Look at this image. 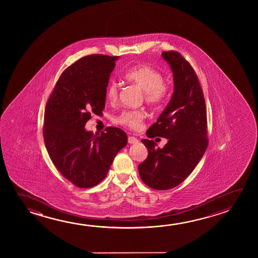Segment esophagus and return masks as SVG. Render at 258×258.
I'll return each instance as SVG.
<instances>
[{
  "mask_svg": "<svg viewBox=\"0 0 258 258\" xmlns=\"http://www.w3.org/2000/svg\"><path fill=\"white\" fill-rule=\"evenodd\" d=\"M127 142L130 144H136L139 142V140L135 138V137H133V136H130L128 138H127Z\"/></svg>",
  "mask_w": 258,
  "mask_h": 258,
  "instance_id": "esophagus-1",
  "label": "esophagus"
}]
</instances>
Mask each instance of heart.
<instances>
[{
  "label": "heart",
  "mask_w": 258,
  "mask_h": 258,
  "mask_svg": "<svg viewBox=\"0 0 258 258\" xmlns=\"http://www.w3.org/2000/svg\"><path fill=\"white\" fill-rule=\"evenodd\" d=\"M125 77L143 91L145 102L150 105H160L169 91V85L160 71L149 66H138L127 70ZM118 85L115 80H110L106 87V98L115 102L118 98ZM146 114L143 110H123L116 118V122L131 130H139L142 126Z\"/></svg>",
  "instance_id": "1"
}]
</instances>
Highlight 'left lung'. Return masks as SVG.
<instances>
[{
	"label": "left lung",
	"instance_id": "left-lung-1",
	"mask_svg": "<svg viewBox=\"0 0 258 258\" xmlns=\"http://www.w3.org/2000/svg\"><path fill=\"white\" fill-rule=\"evenodd\" d=\"M162 56L173 71V93L169 103L147 131L148 138L168 140L163 148L142 140L148 157L139 165L140 178L155 190H168L190 175L208 147L207 114L203 89L190 63L177 51Z\"/></svg>",
	"mask_w": 258,
	"mask_h": 258
}]
</instances>
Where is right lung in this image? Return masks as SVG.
I'll return each mask as SVG.
<instances>
[{
	"mask_svg": "<svg viewBox=\"0 0 258 258\" xmlns=\"http://www.w3.org/2000/svg\"><path fill=\"white\" fill-rule=\"evenodd\" d=\"M118 56L90 55L68 67L47 100L43 137L50 159L63 177L79 188L97 185L117 153L127 143L120 128L85 131L91 114L105 107L106 87Z\"/></svg>",
	"mask_w": 258,
	"mask_h": 258,
	"instance_id": "1",
	"label": "right lung"
}]
</instances>
